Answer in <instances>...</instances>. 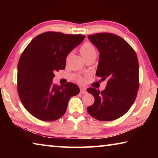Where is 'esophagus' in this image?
Returning a JSON list of instances; mask_svg holds the SVG:
<instances>
[{"label": "esophagus", "mask_w": 158, "mask_h": 158, "mask_svg": "<svg viewBox=\"0 0 158 158\" xmlns=\"http://www.w3.org/2000/svg\"><path fill=\"white\" fill-rule=\"evenodd\" d=\"M80 93H81V94H85V93H86V89H85L84 87H81L80 88Z\"/></svg>", "instance_id": "obj_1"}]
</instances>
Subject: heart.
<instances>
[{
    "label": "heart",
    "instance_id": "obj_1",
    "mask_svg": "<svg viewBox=\"0 0 158 158\" xmlns=\"http://www.w3.org/2000/svg\"><path fill=\"white\" fill-rule=\"evenodd\" d=\"M80 52L82 57L84 58L91 56H96L97 55V52H96L95 48L93 46V45L89 43V42H85L82 45L81 49H80ZM79 82L84 81V79L80 78L79 79Z\"/></svg>",
    "mask_w": 158,
    "mask_h": 158
}]
</instances>
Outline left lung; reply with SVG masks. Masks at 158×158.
<instances>
[{
  "label": "left lung",
  "instance_id": "1",
  "mask_svg": "<svg viewBox=\"0 0 158 158\" xmlns=\"http://www.w3.org/2000/svg\"><path fill=\"white\" fill-rule=\"evenodd\" d=\"M97 47L100 59L96 75L108 79L105 90L89 88L95 98L87 111L99 121H114L121 117L133 105L139 89V62L132 47L115 34L102 33L89 35Z\"/></svg>",
  "mask_w": 158,
  "mask_h": 158
}]
</instances>
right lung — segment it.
<instances>
[{"label": "right lung", "instance_id": "obj_1", "mask_svg": "<svg viewBox=\"0 0 158 158\" xmlns=\"http://www.w3.org/2000/svg\"><path fill=\"white\" fill-rule=\"evenodd\" d=\"M83 35L46 32L32 40L17 68V90L23 106L41 121H53L65 113L79 88L73 83L53 84L54 73L65 68L68 55L84 40Z\"/></svg>", "mask_w": 158, "mask_h": 158}]
</instances>
